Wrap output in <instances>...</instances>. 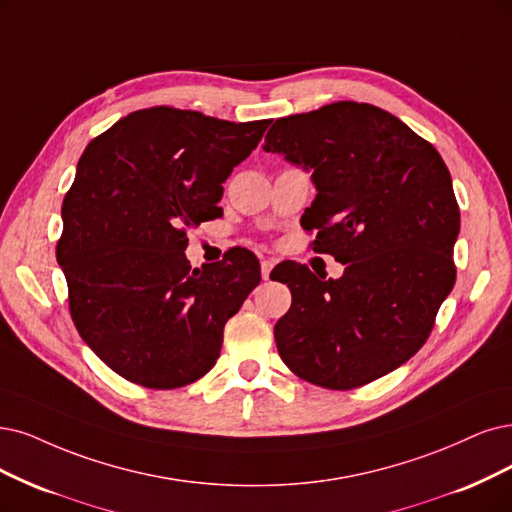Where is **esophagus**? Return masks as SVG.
<instances>
[{
  "instance_id": "1",
  "label": "esophagus",
  "mask_w": 512,
  "mask_h": 512,
  "mask_svg": "<svg viewBox=\"0 0 512 512\" xmlns=\"http://www.w3.org/2000/svg\"><path fill=\"white\" fill-rule=\"evenodd\" d=\"M272 268H274V259H263L261 261V276H263V280L270 278Z\"/></svg>"
}]
</instances>
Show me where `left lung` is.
<instances>
[{"label":"left lung","mask_w":512,"mask_h":512,"mask_svg":"<svg viewBox=\"0 0 512 512\" xmlns=\"http://www.w3.org/2000/svg\"><path fill=\"white\" fill-rule=\"evenodd\" d=\"M263 149L310 170L318 194L301 225L346 266L337 280L295 261L274 268L293 297L274 327L278 354L310 384L365 386L424 346L456 282L449 170L405 122L354 101L276 120Z\"/></svg>","instance_id":"obj_1"}]
</instances>
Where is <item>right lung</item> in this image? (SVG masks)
I'll list each match as a JSON object with an SVG mask.
<instances>
[{"mask_svg": "<svg viewBox=\"0 0 512 512\" xmlns=\"http://www.w3.org/2000/svg\"><path fill=\"white\" fill-rule=\"evenodd\" d=\"M268 126L162 105L128 113L84 149L56 261L75 329L124 380L170 390L215 367L259 261L238 246L192 270L187 230L223 215L225 179Z\"/></svg>", "mask_w": 512, "mask_h": 512, "instance_id": "right-lung-1", "label": "right lung"}]
</instances>
